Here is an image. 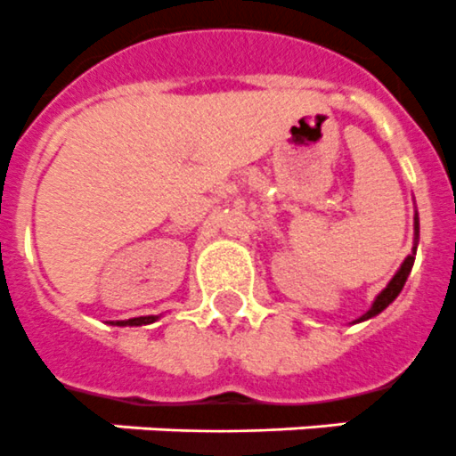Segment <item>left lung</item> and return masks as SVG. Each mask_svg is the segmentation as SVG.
Returning a JSON list of instances; mask_svg holds the SVG:
<instances>
[{
  "instance_id": "8db88e82",
  "label": "left lung",
  "mask_w": 456,
  "mask_h": 456,
  "mask_svg": "<svg viewBox=\"0 0 456 456\" xmlns=\"http://www.w3.org/2000/svg\"><path fill=\"white\" fill-rule=\"evenodd\" d=\"M415 227H418V223H415ZM413 261H415L413 255L406 256V261H403V264H402V268H399V271H397V275H395L393 280H390V284H387V287L383 289L381 294H379V298H376L374 305H371V310L367 312V314L362 316L360 322H365V319H370V316H376V314H379V312L386 310L387 305H390L395 298H397L399 291H402V287H403V282H406V277H409L411 268H413Z\"/></svg>"
}]
</instances>
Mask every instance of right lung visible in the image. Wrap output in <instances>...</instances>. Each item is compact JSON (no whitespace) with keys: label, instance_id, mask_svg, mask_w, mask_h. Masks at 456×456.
I'll return each mask as SVG.
<instances>
[{"label":"right lung","instance_id":"obj_1","mask_svg":"<svg viewBox=\"0 0 456 456\" xmlns=\"http://www.w3.org/2000/svg\"><path fill=\"white\" fill-rule=\"evenodd\" d=\"M156 316H140V319H128V322H117L118 326H142V323H153Z\"/></svg>","mask_w":456,"mask_h":456}]
</instances>
